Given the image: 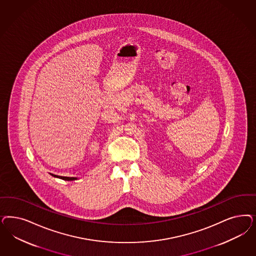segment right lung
<instances>
[{
    "label": "right lung",
    "mask_w": 256,
    "mask_h": 256,
    "mask_svg": "<svg viewBox=\"0 0 256 256\" xmlns=\"http://www.w3.org/2000/svg\"><path fill=\"white\" fill-rule=\"evenodd\" d=\"M54 177H58V178H60V179H63V180H65V181H74V180H76L77 178H74V177H64V176H58V175H54V174H52Z\"/></svg>",
    "instance_id": "add662e5"
}]
</instances>
